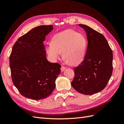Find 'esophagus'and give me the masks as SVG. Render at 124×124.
Here are the masks:
<instances>
[{"instance_id": "1", "label": "esophagus", "mask_w": 124, "mask_h": 124, "mask_svg": "<svg viewBox=\"0 0 124 124\" xmlns=\"http://www.w3.org/2000/svg\"><path fill=\"white\" fill-rule=\"evenodd\" d=\"M66 69V68H65V66H62V67H61V71H63L65 70V69Z\"/></svg>"}]
</instances>
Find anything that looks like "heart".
<instances>
[{
	"mask_svg": "<svg viewBox=\"0 0 124 124\" xmlns=\"http://www.w3.org/2000/svg\"><path fill=\"white\" fill-rule=\"evenodd\" d=\"M87 42L85 37L73 30H67L55 35L46 51L55 61L62 53L63 58L69 65L76 66L84 58Z\"/></svg>",
	"mask_w": 124,
	"mask_h": 124,
	"instance_id": "heart-1",
	"label": "heart"
}]
</instances>
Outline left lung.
<instances>
[{
    "instance_id": "left-lung-1",
    "label": "left lung",
    "mask_w": 124,
    "mask_h": 124,
    "mask_svg": "<svg viewBox=\"0 0 124 124\" xmlns=\"http://www.w3.org/2000/svg\"><path fill=\"white\" fill-rule=\"evenodd\" d=\"M78 25L87 35V47L84 60L74 68L71 85L78 93L89 95L106 87L113 71V53L102 34L87 25Z\"/></svg>"
}]
</instances>
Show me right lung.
<instances>
[{
    "instance_id": "1",
    "label": "right lung",
    "mask_w": 124,
    "mask_h": 124,
    "mask_svg": "<svg viewBox=\"0 0 124 124\" xmlns=\"http://www.w3.org/2000/svg\"><path fill=\"white\" fill-rule=\"evenodd\" d=\"M53 29L41 25L21 36L9 57L11 78L21 94L35 100L46 98L54 91L61 65L48 62L43 41Z\"/></svg>"
}]
</instances>
